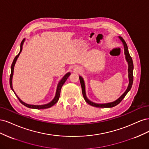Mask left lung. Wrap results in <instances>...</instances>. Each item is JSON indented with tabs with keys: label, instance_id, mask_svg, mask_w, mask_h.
Returning <instances> with one entry per match:
<instances>
[{
	"label": "left lung",
	"instance_id": "1",
	"mask_svg": "<svg viewBox=\"0 0 149 149\" xmlns=\"http://www.w3.org/2000/svg\"><path fill=\"white\" fill-rule=\"evenodd\" d=\"M120 40L122 41V42L123 43L124 45V54L125 55V59L126 61L128 63V77H129V85L127 89L125 90V91L123 93V94H122L121 96L119 97L118 100H116L114 102H111L109 103H105V104H97V103H94L91 101H89L88 99L86 97V91H85V84H84V81L83 80V78L81 77V76H79V81H80V83L81 86V88H82V93H83V96L84 99L85 101L88 104H89V105H91L92 106L96 107H114L116 105H118V104H119L121 101L123 100L124 97L125 96L126 94H127V93L130 91V89H131L132 83H133V70H134V65H133V61L131 56H130V54L128 51V47L127 44H126L125 42L124 41V40L121 37H119Z\"/></svg>",
	"mask_w": 149,
	"mask_h": 149
}]
</instances>
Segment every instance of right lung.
Listing matches in <instances>:
<instances>
[{
  "label": "right lung",
  "instance_id": "add662e5",
  "mask_svg": "<svg viewBox=\"0 0 149 149\" xmlns=\"http://www.w3.org/2000/svg\"><path fill=\"white\" fill-rule=\"evenodd\" d=\"M25 38L22 40L21 43H20V52L18 54V55L15 57L14 60H13V62H12V64L11 65V74H10V88L12 89V91L14 92V91H13V88H12V77H13V70H14V66H15V64L16 63V61L17 60L18 57L19 56L22 50V47H23V45H24V43L25 42ZM71 74L70 73H66L63 77V78L60 81V82L58 83V86H57V88H56V94H55V97H54L53 100L50 102H49L48 104H43V105H31V104H26L24 102L22 101L17 96V94H15V93L14 92L15 94L16 95V96L17 97V98L19 99V101L22 104L24 105L25 106L29 108H31V109H47V108H49L50 107L52 106H53L54 104H55L58 102V100H59V97H60V92H61V89L63 86V85L64 84V83H65V81H66V79H68V78L69 77V76Z\"/></svg>",
  "mask_w": 149,
  "mask_h": 149
}]
</instances>
